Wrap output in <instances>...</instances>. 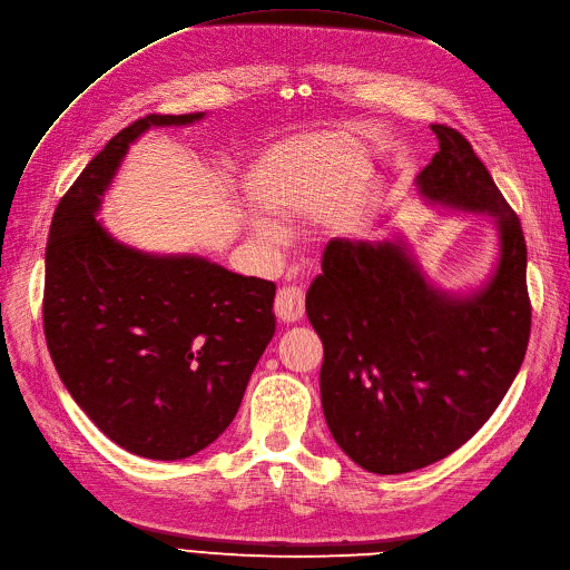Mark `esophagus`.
Instances as JSON below:
<instances>
[{
  "mask_svg": "<svg viewBox=\"0 0 570 570\" xmlns=\"http://www.w3.org/2000/svg\"><path fill=\"white\" fill-rule=\"evenodd\" d=\"M275 314L282 324H295L305 314V293L298 286H284L277 293Z\"/></svg>",
  "mask_w": 570,
  "mask_h": 570,
  "instance_id": "34e87169",
  "label": "esophagus"
}]
</instances>
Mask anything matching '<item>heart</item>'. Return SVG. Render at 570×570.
<instances>
[{"mask_svg":"<svg viewBox=\"0 0 570 570\" xmlns=\"http://www.w3.org/2000/svg\"><path fill=\"white\" fill-rule=\"evenodd\" d=\"M261 235L263 237H275V230H272L269 226H261Z\"/></svg>","mask_w":570,"mask_h":570,"instance_id":"obj_1","label":"heart"}]
</instances>
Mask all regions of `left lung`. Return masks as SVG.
Here are the masks:
<instances>
[{"label": "left lung", "instance_id": "obj_1", "mask_svg": "<svg viewBox=\"0 0 570 570\" xmlns=\"http://www.w3.org/2000/svg\"><path fill=\"white\" fill-rule=\"evenodd\" d=\"M431 130L440 151L416 186L438 205L497 218V275L475 295L452 298L426 284L399 242L335 237L305 301L324 342L328 429L346 456L377 475L424 468L473 438L501 405L531 335L519 216L459 130Z\"/></svg>", "mask_w": 570, "mask_h": 570}]
</instances>
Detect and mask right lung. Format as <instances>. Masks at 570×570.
<instances>
[{
	"instance_id": "add662e5",
	"label": "right lung",
	"mask_w": 570,
	"mask_h": 570,
	"mask_svg": "<svg viewBox=\"0 0 570 570\" xmlns=\"http://www.w3.org/2000/svg\"><path fill=\"white\" fill-rule=\"evenodd\" d=\"M203 116L148 114L111 137L60 197L46 244L43 335L62 384L109 440L158 461L230 426L277 326L272 282L135 252L95 218L144 130Z\"/></svg>"
}]
</instances>
